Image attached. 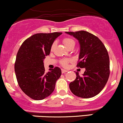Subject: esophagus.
Listing matches in <instances>:
<instances>
[{"label":"esophagus","instance_id":"34e87169","mask_svg":"<svg viewBox=\"0 0 123 123\" xmlns=\"http://www.w3.org/2000/svg\"><path fill=\"white\" fill-rule=\"evenodd\" d=\"M67 71H68L67 70H64V69H62V73H63V74H64V73H67Z\"/></svg>","mask_w":123,"mask_h":123}]
</instances>
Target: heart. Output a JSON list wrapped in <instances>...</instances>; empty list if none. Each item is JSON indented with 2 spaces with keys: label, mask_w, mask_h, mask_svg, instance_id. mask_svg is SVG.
<instances>
[{
  "label": "heart",
  "mask_w": 123,
  "mask_h": 123,
  "mask_svg": "<svg viewBox=\"0 0 123 123\" xmlns=\"http://www.w3.org/2000/svg\"><path fill=\"white\" fill-rule=\"evenodd\" d=\"M63 43L64 45L66 46V47H67V48H70L71 47H74L75 45V40L73 39L71 37H66L63 40ZM55 47V43H53V44L52 45L51 48H50V50H53V49H54ZM69 62V60H67V59H63L62 60L60 63L64 67H67L68 63Z\"/></svg>",
  "instance_id": "heart-1"
}]
</instances>
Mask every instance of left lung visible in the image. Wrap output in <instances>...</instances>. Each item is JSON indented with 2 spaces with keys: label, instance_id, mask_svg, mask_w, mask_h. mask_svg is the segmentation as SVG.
<instances>
[{
  "label": "left lung",
  "instance_id": "8db88e82",
  "mask_svg": "<svg viewBox=\"0 0 123 123\" xmlns=\"http://www.w3.org/2000/svg\"><path fill=\"white\" fill-rule=\"evenodd\" d=\"M66 33L79 41L80 53L76 66L86 70L82 76L76 72L75 80L69 85L70 90L79 97H93L104 89L109 78L110 63L107 50L97 36L88 31Z\"/></svg>",
  "mask_w": 123,
  "mask_h": 123
}]
</instances>
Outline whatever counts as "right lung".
<instances>
[{"instance_id": "right-lung-1", "label": "right lung", "mask_w": 123, "mask_h": 123, "mask_svg": "<svg viewBox=\"0 0 123 123\" xmlns=\"http://www.w3.org/2000/svg\"><path fill=\"white\" fill-rule=\"evenodd\" d=\"M62 33H37L25 41L17 53L15 72L21 90L31 99L41 100L54 91L62 74L56 67L45 72L44 59L49 55L55 40Z\"/></svg>"}]
</instances>
